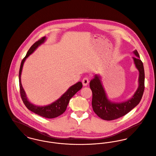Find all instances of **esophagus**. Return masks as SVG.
I'll return each instance as SVG.
<instances>
[{"mask_svg": "<svg viewBox=\"0 0 156 156\" xmlns=\"http://www.w3.org/2000/svg\"><path fill=\"white\" fill-rule=\"evenodd\" d=\"M82 82H83V86H87L88 84V83H89L88 78L87 77H85V78L83 80Z\"/></svg>", "mask_w": 156, "mask_h": 156, "instance_id": "34e87169", "label": "esophagus"}]
</instances>
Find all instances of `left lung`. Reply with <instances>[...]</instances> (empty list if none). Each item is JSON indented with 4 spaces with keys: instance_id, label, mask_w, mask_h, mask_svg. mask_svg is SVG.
I'll list each match as a JSON object with an SVG mask.
<instances>
[{
    "instance_id": "1",
    "label": "left lung",
    "mask_w": 156,
    "mask_h": 156,
    "mask_svg": "<svg viewBox=\"0 0 156 156\" xmlns=\"http://www.w3.org/2000/svg\"><path fill=\"white\" fill-rule=\"evenodd\" d=\"M137 57H133L136 68L139 72V87L133 96L126 102L114 103L110 102L106 96L100 77H95L90 81V87L92 91V107L94 112L98 117L105 120H113L121 117L140 102L145 89V73L142 62L139 58L137 50L133 51Z\"/></svg>"
}]
</instances>
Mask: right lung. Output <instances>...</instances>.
I'll list each match as a JSON object with an SVG mask.
<instances>
[{
	"mask_svg": "<svg viewBox=\"0 0 156 156\" xmlns=\"http://www.w3.org/2000/svg\"><path fill=\"white\" fill-rule=\"evenodd\" d=\"M45 39V37H42L41 39H40L39 40H38L34 43V44L32 45V46L30 48V49L27 52L26 55L22 60L19 70V84L21 99L28 109L43 117L47 119H54L64 113V112L66 109L68 105L70 99L77 93V91L81 89V88L83 87V84L81 82H78L76 83L75 84L70 87L58 99H57L56 101H55L52 104L47 106H36L34 104H31L27 100L25 91L22 87L21 83V74L23 64L26 59L35 51L37 48V47L39 46L41 44L44 42Z\"/></svg>",
	"mask_w": 156,
	"mask_h": 156,
	"instance_id": "obj_1",
	"label": "right lung"
}]
</instances>
